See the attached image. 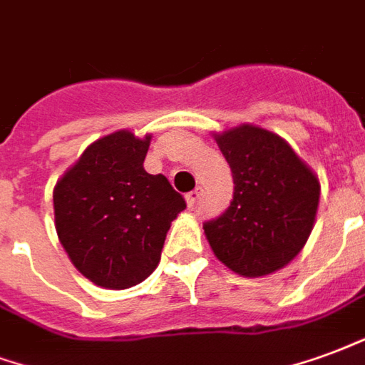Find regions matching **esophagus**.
<instances>
[{
    "label": "esophagus",
    "instance_id": "34e87169",
    "mask_svg": "<svg viewBox=\"0 0 365 365\" xmlns=\"http://www.w3.org/2000/svg\"><path fill=\"white\" fill-rule=\"evenodd\" d=\"M201 193H203V190L201 187H197V190H193L191 193H187L185 195V201H187V207H195V203L199 201V197H201Z\"/></svg>",
    "mask_w": 365,
    "mask_h": 365
}]
</instances>
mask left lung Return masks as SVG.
<instances>
[{
	"mask_svg": "<svg viewBox=\"0 0 365 365\" xmlns=\"http://www.w3.org/2000/svg\"><path fill=\"white\" fill-rule=\"evenodd\" d=\"M215 141L234 178V199L205 236L220 263L257 279L286 267L312 234L321 185L294 148L269 129L242 123Z\"/></svg>",
	"mask_w": 365,
	"mask_h": 365,
	"instance_id": "left-lung-1",
	"label": "left lung"
}]
</instances>
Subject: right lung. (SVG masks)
Instances as JSON below:
<instances>
[{"mask_svg": "<svg viewBox=\"0 0 365 365\" xmlns=\"http://www.w3.org/2000/svg\"><path fill=\"white\" fill-rule=\"evenodd\" d=\"M150 137L104 135L53 187V222L75 269L100 288L125 290L150 277L183 197L143 168Z\"/></svg>", "mask_w": 365, "mask_h": 365, "instance_id": "1", "label": "right lung"}]
</instances>
